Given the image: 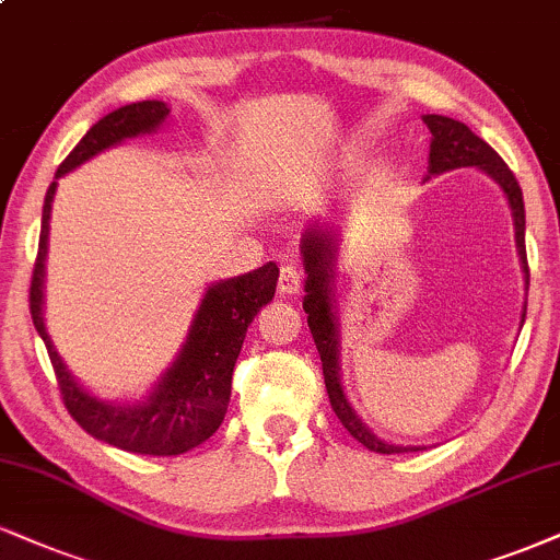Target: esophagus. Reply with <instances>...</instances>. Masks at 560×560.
Instances as JSON below:
<instances>
[{
	"label": "esophagus",
	"mask_w": 560,
	"mask_h": 560,
	"mask_svg": "<svg viewBox=\"0 0 560 560\" xmlns=\"http://www.w3.org/2000/svg\"><path fill=\"white\" fill-rule=\"evenodd\" d=\"M300 289H302V271L294 266V262H284L279 273V292L292 298V294H300Z\"/></svg>",
	"instance_id": "esophagus-1"
}]
</instances>
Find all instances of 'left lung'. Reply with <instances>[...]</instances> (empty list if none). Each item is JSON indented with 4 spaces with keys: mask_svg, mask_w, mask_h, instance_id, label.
Wrapping results in <instances>:
<instances>
[{
    "mask_svg": "<svg viewBox=\"0 0 560 560\" xmlns=\"http://www.w3.org/2000/svg\"><path fill=\"white\" fill-rule=\"evenodd\" d=\"M422 122L428 125L430 135V159H428V174L425 179L435 177V174L462 170V166H475L488 174L490 179L501 187L506 195L511 215H514V240H516V253L518 262H522L524 271V289L529 287V266H527V247H524V200H522V187L514 177V172L509 170L506 161L485 143L482 138L469 130L467 125L459 119L441 117V114H425ZM300 253H302V266H305V300L302 307L307 313V326L313 334L315 347H318L320 362H323V378H326L328 399L336 417L341 420L352 438L362 443V446L375 451V454H407V451H422L425 446H396V443L381 441L378 435L370 430L362 417L354 412V407L349 404L345 386H341V365H339V318H336L334 307V289H336V260H339V229L331 224H315L305 226L300 240ZM527 315V302L522 307V323Z\"/></svg>",
    "mask_w": 560,
    "mask_h": 560,
    "instance_id": "1",
    "label": "left lung"
}]
</instances>
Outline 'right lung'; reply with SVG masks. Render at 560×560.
Here are the masks:
<instances>
[{
	"instance_id": "1",
	"label": "right lung",
	"mask_w": 560,
	"mask_h": 560,
	"mask_svg": "<svg viewBox=\"0 0 560 560\" xmlns=\"http://www.w3.org/2000/svg\"><path fill=\"white\" fill-rule=\"evenodd\" d=\"M170 117L164 101H138L119 106L98 119L85 138L72 148L70 156L59 164L54 182L46 190L42 213V237L31 279V318L49 352L54 375L67 412L85 433L132 454L177 456L208 441L224 422L229 396H232V373L237 362L247 326L262 305L273 300L279 268L276 262L255 268L234 279L215 281L206 289L198 313L190 323L185 345L170 368L161 373L151 390L138 401H106L80 386L75 375L54 349V341L44 323V268L46 242H49V219L57 179L78 170L88 159L98 156L106 148L125 143L127 138L156 132Z\"/></svg>"
}]
</instances>
